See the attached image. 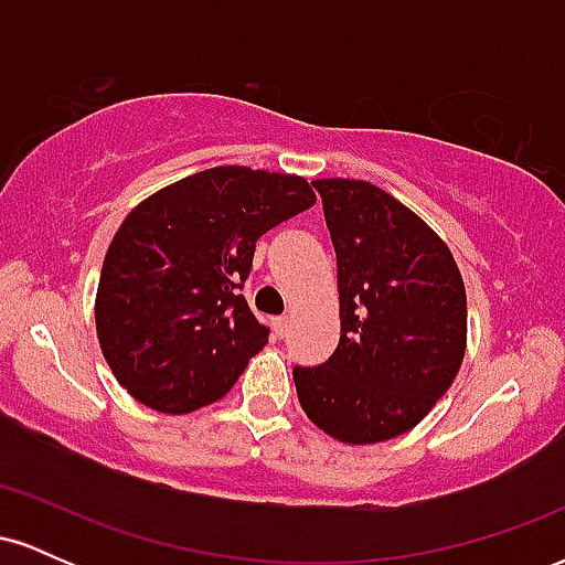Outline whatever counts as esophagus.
Listing matches in <instances>:
<instances>
[{"label": "esophagus", "mask_w": 565, "mask_h": 565, "mask_svg": "<svg viewBox=\"0 0 565 565\" xmlns=\"http://www.w3.org/2000/svg\"><path fill=\"white\" fill-rule=\"evenodd\" d=\"M289 327H291V321L287 319V316H278V319H274V332L278 340H284V337L289 334Z\"/></svg>", "instance_id": "obj_1"}]
</instances>
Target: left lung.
I'll list each match as a JSON object with an SVG mask.
<instances>
[{
	"mask_svg": "<svg viewBox=\"0 0 565 565\" xmlns=\"http://www.w3.org/2000/svg\"><path fill=\"white\" fill-rule=\"evenodd\" d=\"M337 252L340 345L295 366L302 412L342 444L412 430L449 391L468 345V297L449 246L366 180H313Z\"/></svg>",
	"mask_w": 565,
	"mask_h": 565,
	"instance_id": "left-lung-1",
	"label": "left lung"
}]
</instances>
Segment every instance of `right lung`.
Listing matches in <instances>:
<instances>
[{
	"instance_id": "add662e5",
	"label": "right lung",
	"mask_w": 565,
	"mask_h": 565,
	"mask_svg": "<svg viewBox=\"0 0 565 565\" xmlns=\"http://www.w3.org/2000/svg\"><path fill=\"white\" fill-rule=\"evenodd\" d=\"M316 204L300 174L212 167L140 201L106 252L95 327L114 377L164 414L215 404L268 342L242 287L263 233Z\"/></svg>"
}]
</instances>
